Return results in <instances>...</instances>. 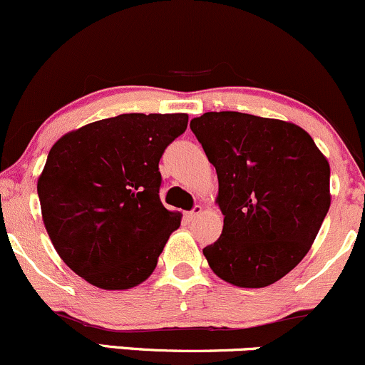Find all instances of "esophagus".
I'll use <instances>...</instances> for the list:
<instances>
[{"label":"esophagus","mask_w":365,"mask_h":365,"mask_svg":"<svg viewBox=\"0 0 365 365\" xmlns=\"http://www.w3.org/2000/svg\"><path fill=\"white\" fill-rule=\"evenodd\" d=\"M202 210H203L202 205H195V207L191 208L190 212H186V217H187V219H190V220L195 219V217H198L200 214H202Z\"/></svg>","instance_id":"obj_1"}]
</instances>
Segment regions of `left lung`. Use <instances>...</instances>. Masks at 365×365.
<instances>
[{"label":"left lung","instance_id":"1","mask_svg":"<svg viewBox=\"0 0 365 365\" xmlns=\"http://www.w3.org/2000/svg\"><path fill=\"white\" fill-rule=\"evenodd\" d=\"M219 179L222 235L203 248L220 279L264 288L300 264L329 210V163L298 125L240 112L190 124Z\"/></svg>","mask_w":365,"mask_h":365}]
</instances>
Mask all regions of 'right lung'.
Here are the masks:
<instances>
[{
    "mask_svg": "<svg viewBox=\"0 0 365 365\" xmlns=\"http://www.w3.org/2000/svg\"><path fill=\"white\" fill-rule=\"evenodd\" d=\"M187 128L186 113H122L53 145L38 195L61 260L103 289L148 279L181 214L160 202L163 151Z\"/></svg>",
    "mask_w": 365,
    "mask_h": 365,
    "instance_id": "1",
    "label": "right lung"
}]
</instances>
